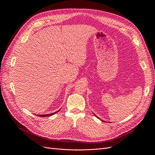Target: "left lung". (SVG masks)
Instances as JSON below:
<instances>
[{"mask_svg": "<svg viewBox=\"0 0 155 155\" xmlns=\"http://www.w3.org/2000/svg\"><path fill=\"white\" fill-rule=\"evenodd\" d=\"M94 115H95V116H96V117H97V118H99V120H101V121H104V120H101V119H100V118H99V117H97V116H96V115H95V114H94Z\"/></svg>", "mask_w": 155, "mask_h": 155, "instance_id": "obj_1", "label": "left lung"}]
</instances>
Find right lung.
Returning <instances> with one entry per match:
<instances>
[{
  "label": "right lung",
  "mask_w": 155,
  "mask_h": 155,
  "mask_svg": "<svg viewBox=\"0 0 155 155\" xmlns=\"http://www.w3.org/2000/svg\"><path fill=\"white\" fill-rule=\"evenodd\" d=\"M60 110H58V111H56V112H54V113H53V114H46V115H38L39 117H48V116H51V115H54L56 113H57V112H58Z\"/></svg>",
  "instance_id": "obj_1"
}]
</instances>
